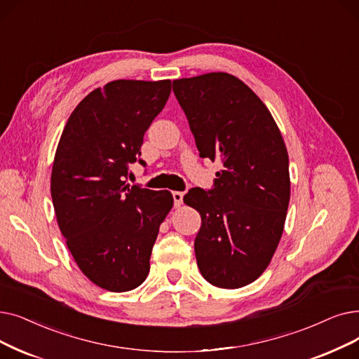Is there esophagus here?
Masks as SVG:
<instances>
[{
	"label": "esophagus",
	"mask_w": 359,
	"mask_h": 359,
	"mask_svg": "<svg viewBox=\"0 0 359 359\" xmlns=\"http://www.w3.org/2000/svg\"><path fill=\"white\" fill-rule=\"evenodd\" d=\"M171 195H173V202H175V207H180L183 204V194L179 192V191H175L171 192Z\"/></svg>",
	"instance_id": "obj_1"
}]
</instances>
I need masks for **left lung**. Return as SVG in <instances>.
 <instances>
[{
    "instance_id": "left-lung-1",
    "label": "left lung",
    "mask_w": 359,
    "mask_h": 359,
    "mask_svg": "<svg viewBox=\"0 0 359 359\" xmlns=\"http://www.w3.org/2000/svg\"><path fill=\"white\" fill-rule=\"evenodd\" d=\"M173 92L199 157L223 165L210 191L183 196L201 214L198 269L217 287L246 286L267 269L283 233L290 180L282 133L264 102L229 73L173 81Z\"/></svg>"
}]
</instances>
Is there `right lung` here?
Returning a JSON list of instances; mask_svg holds the SVG:
<instances>
[{
	"instance_id": "right-lung-1",
	"label": "right lung",
	"mask_w": 359,
	"mask_h": 359,
	"mask_svg": "<svg viewBox=\"0 0 359 359\" xmlns=\"http://www.w3.org/2000/svg\"><path fill=\"white\" fill-rule=\"evenodd\" d=\"M170 81H113L85 97L67 120L53 164L58 227L82 273L97 286L128 292L145 282L168 191L128 184L144 135L164 108Z\"/></svg>"
}]
</instances>
